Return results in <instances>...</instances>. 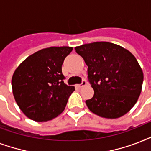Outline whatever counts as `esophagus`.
Masks as SVG:
<instances>
[{
    "instance_id": "esophagus-1",
    "label": "esophagus",
    "mask_w": 151,
    "mask_h": 151,
    "mask_svg": "<svg viewBox=\"0 0 151 151\" xmlns=\"http://www.w3.org/2000/svg\"><path fill=\"white\" fill-rule=\"evenodd\" d=\"M86 80H83V82H82L81 84H79V85H77V87H79V88H81V87H83V86H85L86 85Z\"/></svg>"
}]
</instances>
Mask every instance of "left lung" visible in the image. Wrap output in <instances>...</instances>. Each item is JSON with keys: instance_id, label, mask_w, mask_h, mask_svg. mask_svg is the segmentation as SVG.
<instances>
[{"instance_id": "1", "label": "left lung", "mask_w": 151, "mask_h": 151, "mask_svg": "<svg viewBox=\"0 0 151 151\" xmlns=\"http://www.w3.org/2000/svg\"><path fill=\"white\" fill-rule=\"evenodd\" d=\"M83 58L94 96L86 100L94 114L108 119L122 116L136 103L143 73L134 55L120 45L96 42L76 46Z\"/></svg>"}]
</instances>
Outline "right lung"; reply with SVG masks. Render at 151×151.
<instances>
[{
  "label": "right lung",
  "mask_w": 151,
  "mask_h": 151,
  "mask_svg": "<svg viewBox=\"0 0 151 151\" xmlns=\"http://www.w3.org/2000/svg\"><path fill=\"white\" fill-rule=\"evenodd\" d=\"M69 46H52L27 57L12 78L14 99L29 119L42 122L52 120L65 110L75 91L64 83L62 65L72 52Z\"/></svg>",
  "instance_id": "obj_1"
}]
</instances>
